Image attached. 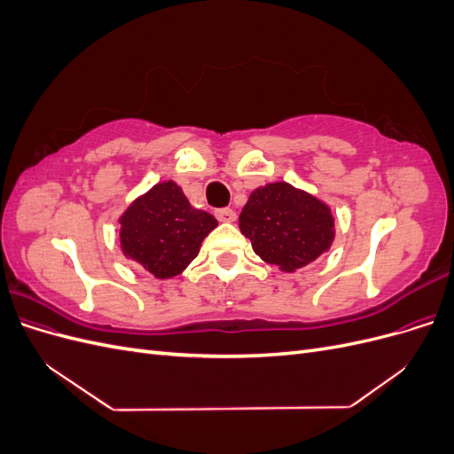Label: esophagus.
I'll use <instances>...</instances> for the list:
<instances>
[{"mask_svg": "<svg viewBox=\"0 0 454 454\" xmlns=\"http://www.w3.org/2000/svg\"><path fill=\"white\" fill-rule=\"evenodd\" d=\"M215 217H217V222L231 223V222H235V219H237V212L231 210V208H217Z\"/></svg>", "mask_w": 454, "mask_h": 454, "instance_id": "34e87169", "label": "esophagus"}]
</instances>
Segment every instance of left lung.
I'll return each instance as SVG.
<instances>
[{
	"label": "left lung",
	"instance_id": "obj_1",
	"mask_svg": "<svg viewBox=\"0 0 454 454\" xmlns=\"http://www.w3.org/2000/svg\"><path fill=\"white\" fill-rule=\"evenodd\" d=\"M239 227L265 263L286 272L312 263L335 237L329 206L286 182L255 189L240 212Z\"/></svg>",
	"mask_w": 454,
	"mask_h": 454
}]
</instances>
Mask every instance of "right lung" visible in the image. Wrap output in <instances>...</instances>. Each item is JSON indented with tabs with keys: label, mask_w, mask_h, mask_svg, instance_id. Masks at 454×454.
Returning <instances> with one entry per match:
<instances>
[{
	"label": "right lung",
	"mask_w": 454,
	"mask_h": 454,
	"mask_svg": "<svg viewBox=\"0 0 454 454\" xmlns=\"http://www.w3.org/2000/svg\"><path fill=\"white\" fill-rule=\"evenodd\" d=\"M215 225L214 215L189 204L182 187L162 182L122 214L121 248L153 277L172 278L199 255Z\"/></svg>",
	"instance_id": "add662e5"
}]
</instances>
